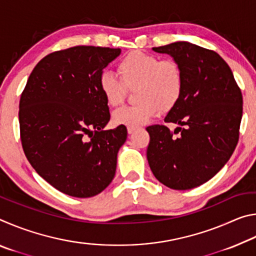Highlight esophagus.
Wrapping results in <instances>:
<instances>
[{
	"label": "esophagus",
	"mask_w": 256,
	"mask_h": 256,
	"mask_svg": "<svg viewBox=\"0 0 256 256\" xmlns=\"http://www.w3.org/2000/svg\"><path fill=\"white\" fill-rule=\"evenodd\" d=\"M136 128H133V126H128V134H132L134 131H136Z\"/></svg>",
	"instance_id": "obj_1"
}]
</instances>
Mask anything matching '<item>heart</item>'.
<instances>
[{
  "label": "heart",
  "mask_w": 256,
  "mask_h": 256,
  "mask_svg": "<svg viewBox=\"0 0 256 256\" xmlns=\"http://www.w3.org/2000/svg\"><path fill=\"white\" fill-rule=\"evenodd\" d=\"M120 81L105 72L99 78V90L106 102L118 106L126 97V89H134V105L123 106L112 112L118 125L138 128L146 124L160 110H170L176 105L183 89V76L174 60L132 52L118 66Z\"/></svg>",
  "instance_id": "1"
}]
</instances>
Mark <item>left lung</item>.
<instances>
[{"label":"left lung","mask_w":256,"mask_h":256,"mask_svg":"<svg viewBox=\"0 0 256 256\" xmlns=\"http://www.w3.org/2000/svg\"><path fill=\"white\" fill-rule=\"evenodd\" d=\"M178 63L183 89L164 122L146 128V158L160 183L172 190H190L211 180L235 150L242 116V97L222 56L188 42L154 47Z\"/></svg>","instance_id":"1"}]
</instances>
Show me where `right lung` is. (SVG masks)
<instances>
[{
    "label": "right lung",
    "mask_w": 256,
    "mask_h": 256,
    "mask_svg": "<svg viewBox=\"0 0 256 256\" xmlns=\"http://www.w3.org/2000/svg\"><path fill=\"white\" fill-rule=\"evenodd\" d=\"M120 54V48L94 46L54 52L34 66L21 94L26 157L47 183L70 196H97L115 176L128 130H102L110 114L99 78Z\"/></svg>",
    "instance_id": "obj_1"
}]
</instances>
